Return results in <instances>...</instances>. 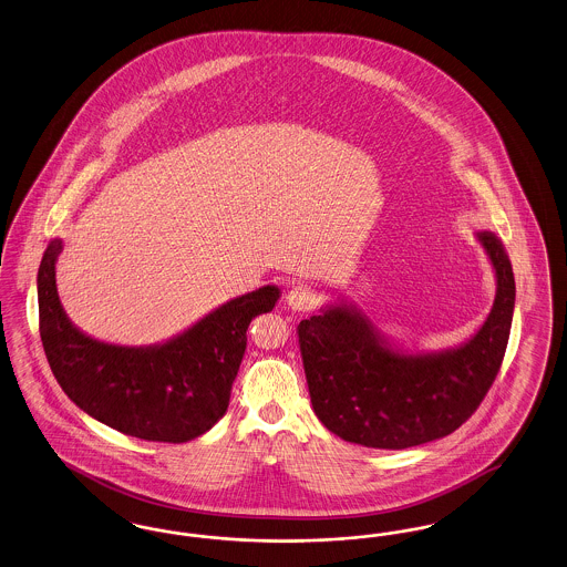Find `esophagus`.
<instances>
[{"label":"esophagus","mask_w":567,"mask_h":567,"mask_svg":"<svg viewBox=\"0 0 567 567\" xmlns=\"http://www.w3.org/2000/svg\"><path fill=\"white\" fill-rule=\"evenodd\" d=\"M287 303H289V308H291L293 312H308V310H312L315 303H317V293H315V289L308 287V285H297V287H293V289L289 291V295H287Z\"/></svg>","instance_id":"obj_1"}]
</instances>
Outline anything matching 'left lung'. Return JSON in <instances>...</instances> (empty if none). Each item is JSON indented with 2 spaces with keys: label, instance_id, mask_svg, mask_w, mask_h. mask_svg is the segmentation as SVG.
<instances>
[{
  "label": "left lung",
  "instance_id": "8db88e82",
  "mask_svg": "<svg viewBox=\"0 0 567 567\" xmlns=\"http://www.w3.org/2000/svg\"><path fill=\"white\" fill-rule=\"evenodd\" d=\"M496 274V297L471 340L409 352L361 308L338 299L299 322V348L318 420L343 441L408 450L460 429L481 405L511 336L515 276L498 236L475 231Z\"/></svg>",
  "mask_w": 567,
  "mask_h": 567
}]
</instances>
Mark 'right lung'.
Masks as SVG:
<instances>
[{"instance_id":"1","label":"right lung","mask_w":567,"mask_h":567,"mask_svg":"<svg viewBox=\"0 0 567 567\" xmlns=\"http://www.w3.org/2000/svg\"><path fill=\"white\" fill-rule=\"evenodd\" d=\"M61 250V238L45 247L38 306L45 359L69 399L101 424L145 441L187 443L210 431L226 415L250 320L272 312L280 289L234 297L162 343L117 346L86 336L65 315L56 291Z\"/></svg>"}]
</instances>
